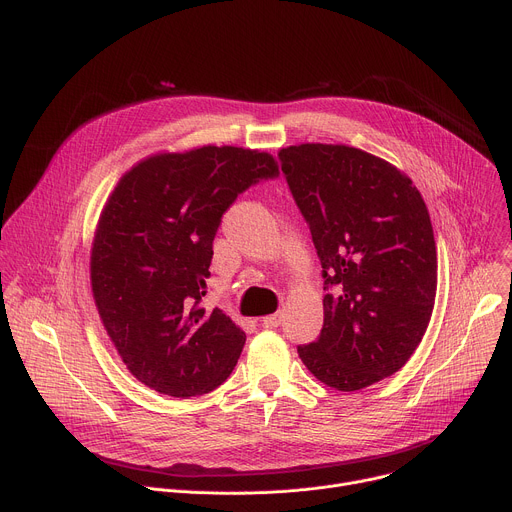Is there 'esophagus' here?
<instances>
[{
  "label": "esophagus",
  "instance_id": "34e87169",
  "mask_svg": "<svg viewBox=\"0 0 512 512\" xmlns=\"http://www.w3.org/2000/svg\"><path fill=\"white\" fill-rule=\"evenodd\" d=\"M261 324H263L265 328H275V326H279V324H281V314H271V316H265V318L261 320Z\"/></svg>",
  "mask_w": 512,
  "mask_h": 512
}]
</instances>
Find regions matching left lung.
Masks as SVG:
<instances>
[{"instance_id": "1", "label": "left lung", "mask_w": 512, "mask_h": 512, "mask_svg": "<svg viewBox=\"0 0 512 512\" xmlns=\"http://www.w3.org/2000/svg\"><path fill=\"white\" fill-rule=\"evenodd\" d=\"M324 269L320 338L298 346L308 371L336 391L397 373L435 304L437 251L425 200L391 162L342 143L277 152Z\"/></svg>"}]
</instances>
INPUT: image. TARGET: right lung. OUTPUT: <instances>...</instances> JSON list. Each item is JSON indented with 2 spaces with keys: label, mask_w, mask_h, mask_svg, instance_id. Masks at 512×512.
Wrapping results in <instances>:
<instances>
[{
  "label": "right lung",
  "mask_w": 512,
  "mask_h": 512,
  "mask_svg": "<svg viewBox=\"0 0 512 512\" xmlns=\"http://www.w3.org/2000/svg\"><path fill=\"white\" fill-rule=\"evenodd\" d=\"M261 150L202 145L133 164L109 194L91 247L93 300L127 371L170 397L223 385L245 332L200 308L223 212L251 184L277 176Z\"/></svg>",
  "instance_id": "obj_1"
}]
</instances>
